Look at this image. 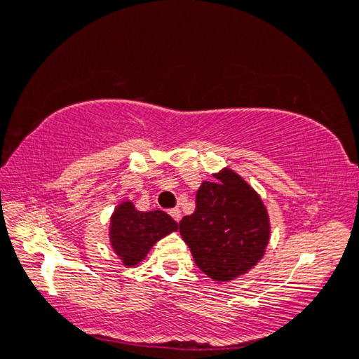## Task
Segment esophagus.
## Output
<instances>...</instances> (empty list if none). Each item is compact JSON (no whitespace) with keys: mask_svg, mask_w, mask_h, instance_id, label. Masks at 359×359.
<instances>
[{"mask_svg":"<svg viewBox=\"0 0 359 359\" xmlns=\"http://www.w3.org/2000/svg\"><path fill=\"white\" fill-rule=\"evenodd\" d=\"M169 214H170V216H172L174 221H177V222L182 219V211L179 210V208H174V210H170Z\"/></svg>","mask_w":359,"mask_h":359,"instance_id":"esophagus-1","label":"esophagus"}]
</instances>
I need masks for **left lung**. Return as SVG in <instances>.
<instances>
[{"label":"left lung","mask_w":359,"mask_h":359,"mask_svg":"<svg viewBox=\"0 0 359 359\" xmlns=\"http://www.w3.org/2000/svg\"><path fill=\"white\" fill-rule=\"evenodd\" d=\"M196 194V210L180 221V235L196 266L216 282H232L263 259L271 238L269 212L238 172L222 168Z\"/></svg>","instance_id":"8db88e82"}]
</instances>
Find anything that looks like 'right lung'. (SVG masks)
I'll list each match as a JSON object with an SVG mask.
<instances>
[{"mask_svg": "<svg viewBox=\"0 0 359 359\" xmlns=\"http://www.w3.org/2000/svg\"><path fill=\"white\" fill-rule=\"evenodd\" d=\"M177 231L179 224L164 211H138L132 200H122L109 217L108 238L121 263L135 267L156 242Z\"/></svg>", "mask_w": 359, "mask_h": 359, "instance_id": "obj_1", "label": "right lung"}]
</instances>
